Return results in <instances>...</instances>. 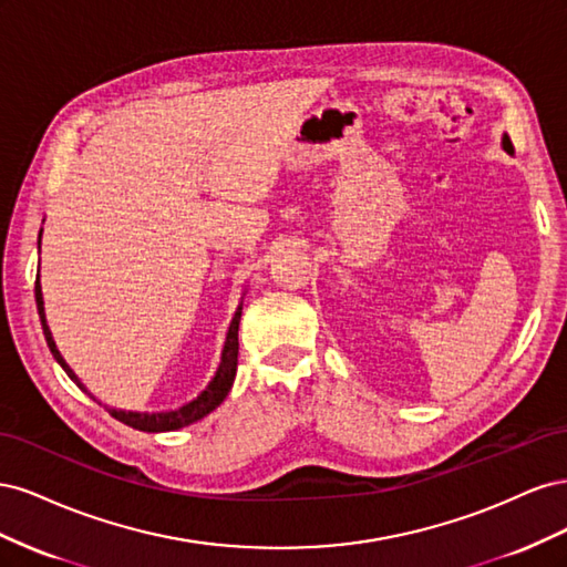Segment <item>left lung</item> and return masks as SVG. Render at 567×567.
Listing matches in <instances>:
<instances>
[{
  "label": "left lung",
  "instance_id": "1",
  "mask_svg": "<svg viewBox=\"0 0 567 567\" xmlns=\"http://www.w3.org/2000/svg\"><path fill=\"white\" fill-rule=\"evenodd\" d=\"M502 146H504L506 153H513V144H511V140H508V134L502 136Z\"/></svg>",
  "mask_w": 567,
  "mask_h": 567
}]
</instances>
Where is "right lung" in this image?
Masks as SVG:
<instances>
[{"label":"right lung","instance_id":"obj_1","mask_svg":"<svg viewBox=\"0 0 567 567\" xmlns=\"http://www.w3.org/2000/svg\"><path fill=\"white\" fill-rule=\"evenodd\" d=\"M42 244V229L38 236V250ZM35 302H38V312H40V321H42V331L47 338V346L54 354L56 362L61 364V369L71 375V381L82 390L87 392L90 398L94 394L84 388V383L78 379L75 371L65 364V359L61 357L59 348L54 338H51L49 331V323H47V315H44V298H42V284H40V274H38V281H35ZM241 312H244V298L238 302L236 312L231 317V323L227 329V338H225V348H221V357H219V367L215 371V375L210 379V383L205 385V390H200L192 402H186L177 409H169V411H125V409H109V414L113 419H117L120 423H125L130 427H136V431H144V433H165V431H179L184 425H192L196 421H200L203 416H208L210 411H215L225 398L229 394L234 379H236V364H238V323H241Z\"/></svg>","mask_w":567,"mask_h":567}]
</instances>
